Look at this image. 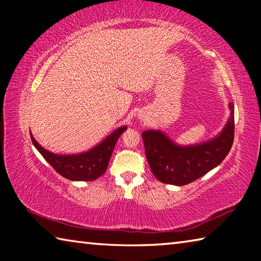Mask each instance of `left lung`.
Wrapping results in <instances>:
<instances>
[{
  "label": "left lung",
  "mask_w": 261,
  "mask_h": 261,
  "mask_svg": "<svg viewBox=\"0 0 261 261\" xmlns=\"http://www.w3.org/2000/svg\"><path fill=\"white\" fill-rule=\"evenodd\" d=\"M231 117L223 131L207 143L193 146H178L161 131L148 130L141 134L145 154L153 175L162 183L185 185L198 179L219 166L228 155L233 143L235 120Z\"/></svg>",
  "instance_id": "8db88e82"
}]
</instances>
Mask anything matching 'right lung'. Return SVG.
<instances>
[{"label": "right lung", "instance_id": "right-lung-1", "mask_svg": "<svg viewBox=\"0 0 261 261\" xmlns=\"http://www.w3.org/2000/svg\"><path fill=\"white\" fill-rule=\"evenodd\" d=\"M125 129L126 126L118 127L91 151L74 154V155H57V154L48 152L37 143L32 135H30L34 146L61 176L70 180H94L105 174L115 144Z\"/></svg>", "mask_w": 261, "mask_h": 261}]
</instances>
